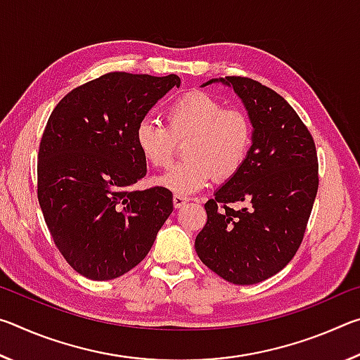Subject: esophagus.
Instances as JSON below:
<instances>
[{
	"mask_svg": "<svg viewBox=\"0 0 360 360\" xmlns=\"http://www.w3.org/2000/svg\"><path fill=\"white\" fill-rule=\"evenodd\" d=\"M187 202H191V197L184 193H174L173 195V205L174 208H181V206H184Z\"/></svg>",
	"mask_w": 360,
	"mask_h": 360,
	"instance_id": "obj_1",
	"label": "esophagus"
}]
</instances>
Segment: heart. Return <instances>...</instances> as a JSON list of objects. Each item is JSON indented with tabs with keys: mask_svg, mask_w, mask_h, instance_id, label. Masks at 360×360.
<instances>
[{
	"mask_svg": "<svg viewBox=\"0 0 360 360\" xmlns=\"http://www.w3.org/2000/svg\"><path fill=\"white\" fill-rule=\"evenodd\" d=\"M167 125L144 117L135 129L139 154L152 167H168L176 144L186 141L184 162L158 178V184L176 193H191L214 178L229 179L245 165L252 143L248 115L224 108L214 96L192 92L176 98L165 109Z\"/></svg>",
	"mask_w": 360,
	"mask_h": 360,
	"instance_id": "heart-1",
	"label": "heart"
}]
</instances>
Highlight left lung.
<instances>
[{"mask_svg":"<svg viewBox=\"0 0 360 360\" xmlns=\"http://www.w3.org/2000/svg\"><path fill=\"white\" fill-rule=\"evenodd\" d=\"M235 90L252 125L245 165L205 203L195 238L203 264L225 281L249 285L281 271L300 248L318 193L313 136L275 90L249 77L211 79ZM231 202H245L233 209Z\"/></svg>","mask_w":360,"mask_h":360,"instance_id":"left-lung-1","label":"left lung"}]
</instances>
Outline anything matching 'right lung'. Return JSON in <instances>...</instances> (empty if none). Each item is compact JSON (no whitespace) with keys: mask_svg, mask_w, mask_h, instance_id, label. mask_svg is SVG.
I'll use <instances>...</instances> for the list:
<instances>
[{"mask_svg":"<svg viewBox=\"0 0 360 360\" xmlns=\"http://www.w3.org/2000/svg\"><path fill=\"white\" fill-rule=\"evenodd\" d=\"M176 75L108 72L53 109L38 154V200L65 260L94 281L115 279L141 262L173 212L165 187L133 191L146 176L138 122L173 87Z\"/></svg>","mask_w":360,"mask_h":360,"instance_id":"add662e5","label":"right lung"}]
</instances>
